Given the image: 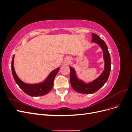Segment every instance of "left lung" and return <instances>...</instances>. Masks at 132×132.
Instances as JSON below:
<instances>
[{"mask_svg":"<svg viewBox=\"0 0 132 132\" xmlns=\"http://www.w3.org/2000/svg\"><path fill=\"white\" fill-rule=\"evenodd\" d=\"M92 42L96 43L101 47L103 52V58H104L105 65V70L102 74L95 80L89 84H85L77 78L75 75L74 70L70 67V82L73 89L79 93L90 94L97 91L102 86L104 85L109 78L111 61V57L108 48L105 41L95 34H92Z\"/></svg>","mask_w":132,"mask_h":132,"instance_id":"1","label":"left lung"}]
</instances>
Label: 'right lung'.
<instances>
[{
	"instance_id": "obj_1",
	"label": "right lung",
	"mask_w": 132,
	"mask_h": 132,
	"mask_svg": "<svg viewBox=\"0 0 132 132\" xmlns=\"http://www.w3.org/2000/svg\"><path fill=\"white\" fill-rule=\"evenodd\" d=\"M14 58L13 57L11 61V70L14 79L18 86L25 93L31 96H38L48 94L53 88L54 78L58 73L59 68L52 71L46 80L41 84L37 85H27L22 82L16 74L14 67Z\"/></svg>"
}]
</instances>
